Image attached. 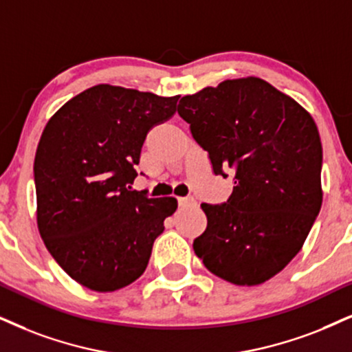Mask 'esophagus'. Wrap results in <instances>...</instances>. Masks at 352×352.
<instances>
[{
  "label": "esophagus",
  "instance_id": "obj_1",
  "mask_svg": "<svg viewBox=\"0 0 352 352\" xmlns=\"http://www.w3.org/2000/svg\"><path fill=\"white\" fill-rule=\"evenodd\" d=\"M177 203L179 206H197V199L190 198V197H177Z\"/></svg>",
  "mask_w": 352,
  "mask_h": 352
}]
</instances>
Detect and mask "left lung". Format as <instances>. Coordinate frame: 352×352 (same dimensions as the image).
<instances>
[{"label":"left lung","instance_id":"8db88e82","mask_svg":"<svg viewBox=\"0 0 352 352\" xmlns=\"http://www.w3.org/2000/svg\"><path fill=\"white\" fill-rule=\"evenodd\" d=\"M179 115L211 159L234 173L228 203L201 204L206 230L193 250L237 286H256L300 252L322 208V141L300 104L263 79H228L182 97Z\"/></svg>","mask_w":352,"mask_h":352}]
</instances>
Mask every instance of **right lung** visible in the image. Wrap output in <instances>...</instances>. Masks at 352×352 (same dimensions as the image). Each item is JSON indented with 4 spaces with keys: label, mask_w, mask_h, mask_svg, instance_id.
Listing matches in <instances>:
<instances>
[{
    "label": "right lung",
    "mask_w": 352,
    "mask_h": 352,
    "mask_svg": "<svg viewBox=\"0 0 352 352\" xmlns=\"http://www.w3.org/2000/svg\"><path fill=\"white\" fill-rule=\"evenodd\" d=\"M161 97L97 84L48 120L34 161L37 228L55 261L84 287L118 291L144 273L177 199L131 190L146 135L175 113Z\"/></svg>",
    "instance_id": "1"
}]
</instances>
